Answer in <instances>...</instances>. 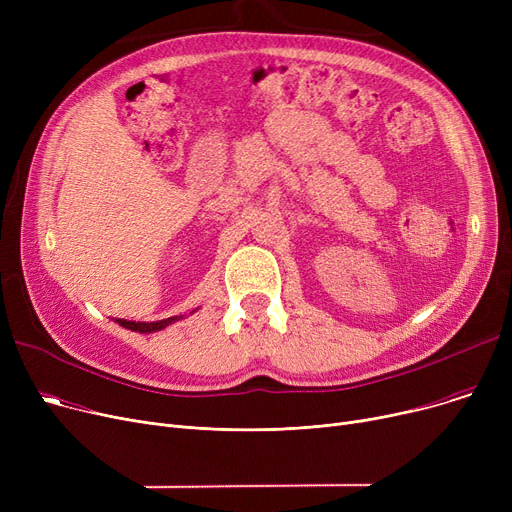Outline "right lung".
<instances>
[{
	"label": "right lung",
	"mask_w": 512,
	"mask_h": 512,
	"mask_svg": "<svg viewBox=\"0 0 512 512\" xmlns=\"http://www.w3.org/2000/svg\"><path fill=\"white\" fill-rule=\"evenodd\" d=\"M120 326L132 330V332H141V334H149V332H157V330H164L166 326H170L172 321H178V317H168V319H161V321H151V324H147V321H126V319H116Z\"/></svg>",
	"instance_id": "obj_1"
}]
</instances>
